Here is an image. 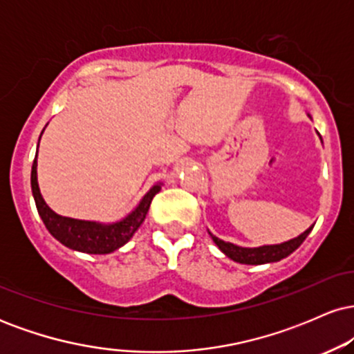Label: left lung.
Instances as JSON below:
<instances>
[{
  "mask_svg": "<svg viewBox=\"0 0 354 354\" xmlns=\"http://www.w3.org/2000/svg\"><path fill=\"white\" fill-rule=\"evenodd\" d=\"M311 230H313V225L304 231V233H301L299 236H296L293 239H288V241L284 243H278V245H263L258 248H245V246L233 245V243L223 241V239L216 238L213 233H209V231L208 233L211 239L214 241V245L228 256L230 259H233V261L241 263V265H265V263L279 261V259L290 256L295 250H298V248L301 246V243L306 239L308 234L311 233Z\"/></svg>",
  "mask_w": 354,
  "mask_h": 354,
  "instance_id": "8db88e82",
  "label": "left lung"
}]
</instances>
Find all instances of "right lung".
Instances as JSON below:
<instances>
[{"label":"right lung","mask_w":354,"mask_h":354,"mask_svg":"<svg viewBox=\"0 0 354 354\" xmlns=\"http://www.w3.org/2000/svg\"><path fill=\"white\" fill-rule=\"evenodd\" d=\"M39 140H41V136H39ZM36 158H38V151H36L33 166H31V193H33L39 218L43 219L44 226L50 231L53 238L58 239L61 245L70 248V250L81 251V253L108 254L124 246L133 238L138 228L143 225L154 194L160 193L161 185H163V183L153 185L148 193L138 203L136 208L131 213L126 214L124 218H121L120 221L100 223L61 216V214L55 213L46 205V201L43 200V194L38 185V171H36L38 161H36Z\"/></svg>","instance_id":"1"}]
</instances>
